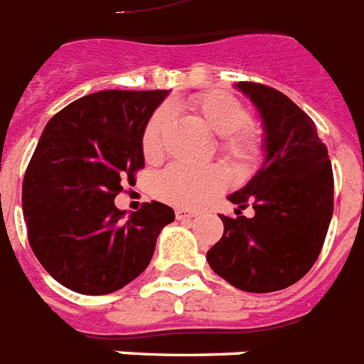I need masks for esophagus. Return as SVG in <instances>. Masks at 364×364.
Returning a JSON list of instances; mask_svg holds the SVG:
<instances>
[{"label": "esophagus", "mask_w": 364, "mask_h": 364, "mask_svg": "<svg viewBox=\"0 0 364 364\" xmlns=\"http://www.w3.org/2000/svg\"><path fill=\"white\" fill-rule=\"evenodd\" d=\"M176 220H182V222H186V220H191V218L197 216V212L193 210H186V208H176Z\"/></svg>", "instance_id": "esophagus-1"}]
</instances>
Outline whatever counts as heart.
<instances>
[{"mask_svg":"<svg viewBox=\"0 0 364 364\" xmlns=\"http://www.w3.org/2000/svg\"><path fill=\"white\" fill-rule=\"evenodd\" d=\"M203 118L212 133L222 136V152L229 159L246 161L257 152V135L250 127L248 109L229 94H203L188 103ZM168 110L158 109L142 129L141 146L144 158L154 161L164 152V135ZM223 184V174L216 167H191L186 164L168 165L156 178V196L178 206H196Z\"/></svg>","mask_w":364,"mask_h":364,"instance_id":"1","label":"heart"}]
</instances>
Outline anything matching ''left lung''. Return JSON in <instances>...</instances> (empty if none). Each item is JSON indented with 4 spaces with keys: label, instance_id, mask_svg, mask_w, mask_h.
Segmentation results:
<instances>
[{
    "label": "left lung",
    "instance_id": "8db88e82",
    "mask_svg": "<svg viewBox=\"0 0 364 364\" xmlns=\"http://www.w3.org/2000/svg\"><path fill=\"white\" fill-rule=\"evenodd\" d=\"M259 110L264 159L228 197L223 237L206 252L210 269L237 289L270 293L299 282L318 259L333 218V168L312 118L278 90L235 84ZM250 204L255 216L240 210Z\"/></svg>",
    "mask_w": 364,
    "mask_h": 364
}]
</instances>
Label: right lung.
<instances>
[{
    "mask_svg": "<svg viewBox=\"0 0 364 364\" xmlns=\"http://www.w3.org/2000/svg\"><path fill=\"white\" fill-rule=\"evenodd\" d=\"M168 90H105L62 109L43 129L22 182L28 240L45 270L71 291L107 295L135 280L174 222L152 200L126 216L114 197L144 167L141 136Z\"/></svg>",
    "mask_w": 364,
    "mask_h": 364,
    "instance_id": "obj_1",
    "label": "right lung"
}]
</instances>
